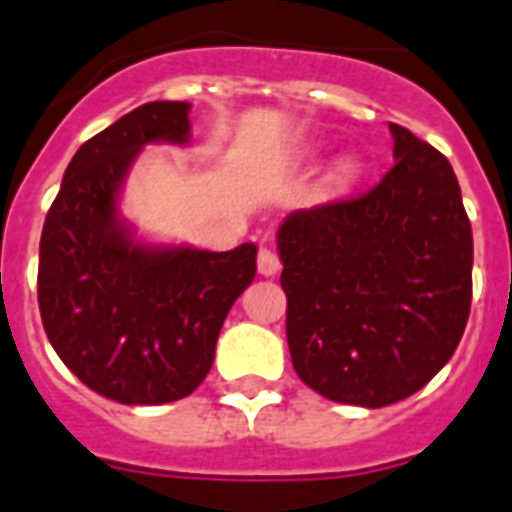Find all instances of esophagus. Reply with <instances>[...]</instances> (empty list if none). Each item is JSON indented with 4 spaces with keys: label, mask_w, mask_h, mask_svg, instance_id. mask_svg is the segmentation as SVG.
Returning <instances> with one entry per match:
<instances>
[{
    "label": "esophagus",
    "mask_w": 512,
    "mask_h": 512,
    "mask_svg": "<svg viewBox=\"0 0 512 512\" xmlns=\"http://www.w3.org/2000/svg\"><path fill=\"white\" fill-rule=\"evenodd\" d=\"M257 271L263 273V276H276V273L281 271L279 255L268 247L260 249V252H257Z\"/></svg>",
    "instance_id": "34e87169"
}]
</instances>
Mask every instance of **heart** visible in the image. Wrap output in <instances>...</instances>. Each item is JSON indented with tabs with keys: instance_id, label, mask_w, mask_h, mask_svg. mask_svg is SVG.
Listing matches in <instances>:
<instances>
[{
	"instance_id": "heart-1",
	"label": "heart",
	"mask_w": 512,
	"mask_h": 512,
	"mask_svg": "<svg viewBox=\"0 0 512 512\" xmlns=\"http://www.w3.org/2000/svg\"><path fill=\"white\" fill-rule=\"evenodd\" d=\"M358 177V164L353 162V159H342V162H337V167L332 170V183L335 185H350L353 180Z\"/></svg>"
}]
</instances>
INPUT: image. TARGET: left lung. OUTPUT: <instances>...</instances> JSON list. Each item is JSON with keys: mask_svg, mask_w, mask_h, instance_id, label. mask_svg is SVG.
Segmentation results:
<instances>
[{"mask_svg": "<svg viewBox=\"0 0 512 512\" xmlns=\"http://www.w3.org/2000/svg\"><path fill=\"white\" fill-rule=\"evenodd\" d=\"M393 167L369 191L279 225L287 342L337 404H396L452 358L473 297V231L452 164L390 124Z\"/></svg>", "mask_w": 512, "mask_h": 512, "instance_id": "1", "label": "left lung"}]
</instances>
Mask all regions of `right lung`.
Listing matches in <instances>:
<instances>
[{
	"instance_id": "add662e5",
	"label": "right lung",
	"mask_w": 512,
	"mask_h": 512,
	"mask_svg": "<svg viewBox=\"0 0 512 512\" xmlns=\"http://www.w3.org/2000/svg\"><path fill=\"white\" fill-rule=\"evenodd\" d=\"M191 103L154 100L74 154L39 244V311L60 361L106 398L170 404L199 388L217 335L257 271L231 252L146 244L119 212L127 172L151 143L191 140Z\"/></svg>"
}]
</instances>
